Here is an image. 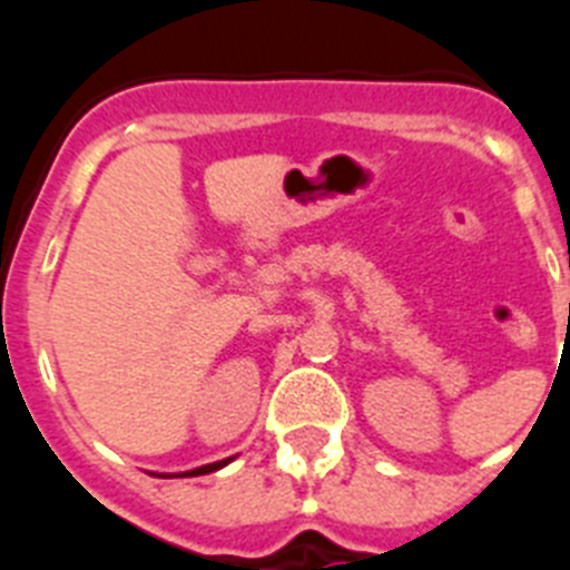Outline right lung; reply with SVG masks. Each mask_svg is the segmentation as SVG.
<instances>
[{"mask_svg": "<svg viewBox=\"0 0 570 570\" xmlns=\"http://www.w3.org/2000/svg\"><path fill=\"white\" fill-rule=\"evenodd\" d=\"M234 460V456H228V460H219V462H210V465H203V468H194V471H185V473H174V476H203V473H210V471H219V468H225L228 462Z\"/></svg>", "mask_w": 570, "mask_h": 570, "instance_id": "right-lung-1", "label": "right lung"}]
</instances>
